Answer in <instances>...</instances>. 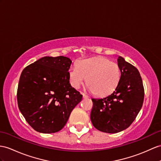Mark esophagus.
Here are the masks:
<instances>
[{"instance_id":"34e87169","label":"esophagus","mask_w":161,"mask_h":161,"mask_svg":"<svg viewBox=\"0 0 161 161\" xmlns=\"http://www.w3.org/2000/svg\"><path fill=\"white\" fill-rule=\"evenodd\" d=\"M83 98H88L89 97V96L86 95V94H85V93H83Z\"/></svg>"}]
</instances>
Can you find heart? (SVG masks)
I'll list each match as a JSON object with an SVG mask.
<instances>
[{
    "mask_svg": "<svg viewBox=\"0 0 161 161\" xmlns=\"http://www.w3.org/2000/svg\"><path fill=\"white\" fill-rule=\"evenodd\" d=\"M120 76L119 65L104 57L82 60L69 69V83L74 89H79L87 81L89 91L98 96L111 93Z\"/></svg>",
    "mask_w": 161,
    "mask_h": 161,
    "instance_id": "heart-1",
    "label": "heart"
}]
</instances>
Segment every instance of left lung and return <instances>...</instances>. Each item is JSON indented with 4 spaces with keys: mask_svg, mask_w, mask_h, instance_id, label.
<instances>
[{
    "mask_svg": "<svg viewBox=\"0 0 161 161\" xmlns=\"http://www.w3.org/2000/svg\"><path fill=\"white\" fill-rule=\"evenodd\" d=\"M121 76L115 91L101 99H93L91 120L97 130L117 133L130 126L142 107L144 88L135 66L121 57L117 58Z\"/></svg>",
    "mask_w": 161,
    "mask_h": 161,
    "instance_id": "1",
    "label": "left lung"
}]
</instances>
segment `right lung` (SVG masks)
<instances>
[{
    "label": "right lung",
    "instance_id": "1",
    "mask_svg": "<svg viewBox=\"0 0 161 161\" xmlns=\"http://www.w3.org/2000/svg\"><path fill=\"white\" fill-rule=\"evenodd\" d=\"M71 64L66 57H44L23 69L18 104L35 130L46 134L61 130L81 101L83 95L69 84Z\"/></svg>",
    "mask_w": 161,
    "mask_h": 161
}]
</instances>
